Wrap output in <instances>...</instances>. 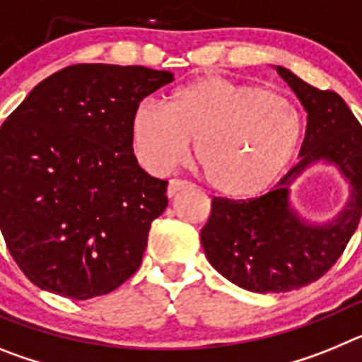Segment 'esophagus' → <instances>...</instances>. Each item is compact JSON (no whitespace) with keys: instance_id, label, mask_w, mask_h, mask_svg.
I'll list each match as a JSON object with an SVG mask.
<instances>
[{"instance_id":"esophagus-1","label":"esophagus","mask_w":362,"mask_h":362,"mask_svg":"<svg viewBox=\"0 0 362 362\" xmlns=\"http://www.w3.org/2000/svg\"><path fill=\"white\" fill-rule=\"evenodd\" d=\"M188 187H190L188 181H183V179H170V183L166 187V196L174 197L179 190H185Z\"/></svg>"}]
</instances>
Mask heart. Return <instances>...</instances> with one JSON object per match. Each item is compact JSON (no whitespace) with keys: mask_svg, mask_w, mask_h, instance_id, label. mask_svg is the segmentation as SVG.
Segmentation results:
<instances>
[{"mask_svg":"<svg viewBox=\"0 0 362 362\" xmlns=\"http://www.w3.org/2000/svg\"><path fill=\"white\" fill-rule=\"evenodd\" d=\"M303 116L283 92L206 76L181 86L166 107L134 108L130 136L137 161L156 175L196 156L212 188L233 199L267 192L296 158Z\"/></svg>","mask_w":362,"mask_h":362,"instance_id":"b5f03b06","label":"heart"}]
</instances>
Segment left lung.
<instances>
[{"instance_id":"8db88e82","label":"left lung","mask_w":362,"mask_h":362,"mask_svg":"<svg viewBox=\"0 0 362 362\" xmlns=\"http://www.w3.org/2000/svg\"><path fill=\"white\" fill-rule=\"evenodd\" d=\"M308 114L300 161L268 194L248 201L216 197L201 245L221 276L255 293H283L317 281L334 267L362 214V127L344 99L319 90L292 70L276 66ZM317 162L335 165L351 187L341 212L310 223L289 194L302 172Z\"/></svg>"}]
</instances>
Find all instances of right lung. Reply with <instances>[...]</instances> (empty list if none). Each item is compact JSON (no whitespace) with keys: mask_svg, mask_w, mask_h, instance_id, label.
<instances>
[{"mask_svg":"<svg viewBox=\"0 0 362 362\" xmlns=\"http://www.w3.org/2000/svg\"><path fill=\"white\" fill-rule=\"evenodd\" d=\"M172 81L146 66H66L1 124L0 230L41 290L85 300L136 274L168 183L137 165L130 121Z\"/></svg>","mask_w":362,"mask_h":362,"instance_id":"add662e5","label":"right lung"}]
</instances>
